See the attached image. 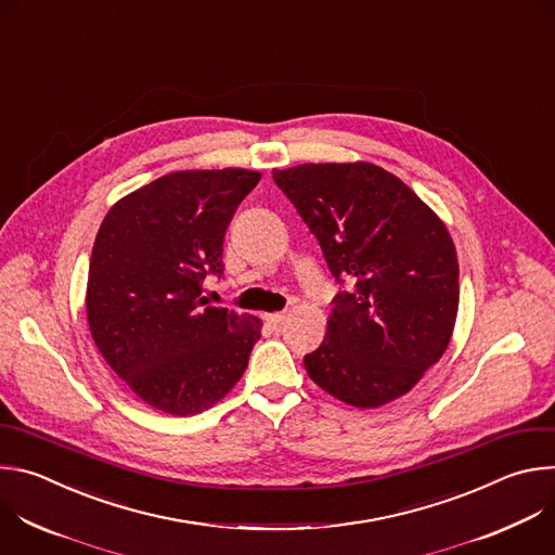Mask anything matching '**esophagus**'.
Listing matches in <instances>:
<instances>
[{
    "mask_svg": "<svg viewBox=\"0 0 555 555\" xmlns=\"http://www.w3.org/2000/svg\"><path fill=\"white\" fill-rule=\"evenodd\" d=\"M266 321L272 325V327H281L285 323V313L283 311H276V313H268Z\"/></svg>",
    "mask_w": 555,
    "mask_h": 555,
    "instance_id": "esophagus-1",
    "label": "esophagus"
}]
</instances>
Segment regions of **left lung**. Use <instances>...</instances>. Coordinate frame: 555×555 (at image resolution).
Instances as JSON below:
<instances>
[{"label":"left lung","mask_w":555,"mask_h":555,"mask_svg":"<svg viewBox=\"0 0 555 555\" xmlns=\"http://www.w3.org/2000/svg\"><path fill=\"white\" fill-rule=\"evenodd\" d=\"M347 289L334 296L309 377L340 402L382 406L409 392L448 349L459 261L443 221L392 173L366 165L272 171Z\"/></svg>","instance_id":"obj_1"}]
</instances>
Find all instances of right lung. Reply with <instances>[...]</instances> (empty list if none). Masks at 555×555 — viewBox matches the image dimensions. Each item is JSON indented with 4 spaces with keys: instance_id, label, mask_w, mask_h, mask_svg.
Here are the masks:
<instances>
[{
    "instance_id": "add662e5",
    "label": "right lung",
    "mask_w": 555,
    "mask_h": 555,
    "mask_svg": "<svg viewBox=\"0 0 555 555\" xmlns=\"http://www.w3.org/2000/svg\"><path fill=\"white\" fill-rule=\"evenodd\" d=\"M261 173L178 171L122 197L103 219L90 261L88 323L105 362L149 406L210 409L240 382L261 321L208 305L223 274V234Z\"/></svg>"
}]
</instances>
